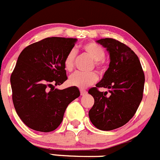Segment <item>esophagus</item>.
I'll return each mask as SVG.
<instances>
[{"label": "esophagus", "instance_id": "34e87169", "mask_svg": "<svg viewBox=\"0 0 160 160\" xmlns=\"http://www.w3.org/2000/svg\"><path fill=\"white\" fill-rule=\"evenodd\" d=\"M80 95H81V96H85V95L87 94V91H86L85 89H80Z\"/></svg>", "mask_w": 160, "mask_h": 160}]
</instances>
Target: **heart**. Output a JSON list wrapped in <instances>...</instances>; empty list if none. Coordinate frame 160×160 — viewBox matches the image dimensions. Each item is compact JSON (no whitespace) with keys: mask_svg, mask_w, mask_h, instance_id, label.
<instances>
[{"mask_svg":"<svg viewBox=\"0 0 160 160\" xmlns=\"http://www.w3.org/2000/svg\"><path fill=\"white\" fill-rule=\"evenodd\" d=\"M83 52L87 54L91 58L94 60V66L100 72L105 70V49L103 46L94 41H89L83 44L81 47ZM77 56V52L74 48L69 50L64 59V67L65 70L70 72L74 68L75 59ZM98 80V76L94 72H76L72 74L68 78V82L72 86L79 88H85L96 83Z\"/></svg>","mask_w":160,"mask_h":160,"instance_id":"heart-1","label":"heart"}]
</instances>
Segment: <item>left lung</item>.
I'll return each instance as SVG.
<instances>
[{
    "label": "left lung",
    "instance_id": "1",
    "mask_svg": "<svg viewBox=\"0 0 160 160\" xmlns=\"http://www.w3.org/2000/svg\"><path fill=\"white\" fill-rule=\"evenodd\" d=\"M97 43L107 48L111 61L103 79L89 89L95 102L88 116L96 128L111 131L126 124L136 114L143 99L145 77L137 55L128 46L112 38ZM100 87L109 89L110 96L100 92Z\"/></svg>",
    "mask_w": 160,
    "mask_h": 160
}]
</instances>
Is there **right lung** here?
Returning <instances> with one entry per match:
<instances>
[{
  "mask_svg": "<svg viewBox=\"0 0 160 160\" xmlns=\"http://www.w3.org/2000/svg\"><path fill=\"white\" fill-rule=\"evenodd\" d=\"M77 39L48 37L27 46L10 77L17 115L35 131L49 132L61 123L64 112L80 96L77 87L55 88L68 79L64 59Z\"/></svg>",
  "mask_w": 160,
  "mask_h": 160,
  "instance_id": "right-lung-1",
  "label": "right lung"
}]
</instances>
